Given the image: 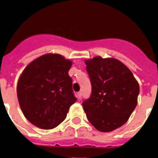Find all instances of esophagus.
<instances>
[{
	"mask_svg": "<svg viewBox=\"0 0 158 158\" xmlns=\"http://www.w3.org/2000/svg\"><path fill=\"white\" fill-rule=\"evenodd\" d=\"M77 98L79 99V100H80V99L82 98V92H81L77 93Z\"/></svg>",
	"mask_w": 158,
	"mask_h": 158,
	"instance_id": "1",
	"label": "esophagus"
}]
</instances>
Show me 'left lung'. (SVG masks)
Returning <instances> with one entry per match:
<instances>
[{
	"label": "left lung",
	"instance_id": "1",
	"mask_svg": "<svg viewBox=\"0 0 158 158\" xmlns=\"http://www.w3.org/2000/svg\"><path fill=\"white\" fill-rule=\"evenodd\" d=\"M92 94L82 103L86 117L100 132L115 130L127 123L138 103L139 85L130 69L116 58L85 60Z\"/></svg>",
	"mask_w": 158,
	"mask_h": 158
}]
</instances>
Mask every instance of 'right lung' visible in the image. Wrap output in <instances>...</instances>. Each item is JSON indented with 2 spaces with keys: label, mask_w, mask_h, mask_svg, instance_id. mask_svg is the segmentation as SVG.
<instances>
[{
  "label": "right lung",
  "mask_w": 158,
  "mask_h": 158,
  "mask_svg": "<svg viewBox=\"0 0 158 158\" xmlns=\"http://www.w3.org/2000/svg\"><path fill=\"white\" fill-rule=\"evenodd\" d=\"M73 62L58 54H46L26 66L16 88L25 117L35 127L51 129L66 117L76 101L68 74Z\"/></svg>",
  "instance_id": "obj_1"
}]
</instances>
